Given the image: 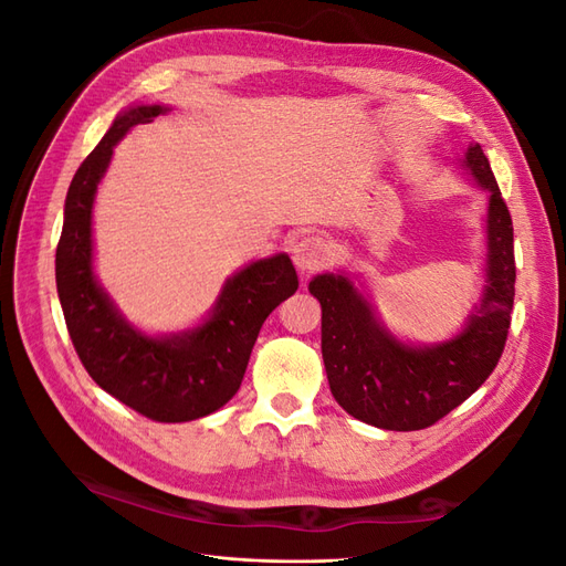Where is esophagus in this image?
Masks as SVG:
<instances>
[{
	"mask_svg": "<svg viewBox=\"0 0 566 566\" xmlns=\"http://www.w3.org/2000/svg\"><path fill=\"white\" fill-rule=\"evenodd\" d=\"M331 260V245L321 235H302L293 245V262L300 271H312Z\"/></svg>",
	"mask_w": 566,
	"mask_h": 566,
	"instance_id": "esophagus-1",
	"label": "esophagus"
}]
</instances>
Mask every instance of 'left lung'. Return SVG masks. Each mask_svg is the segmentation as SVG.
<instances>
[{"mask_svg":"<svg viewBox=\"0 0 566 566\" xmlns=\"http://www.w3.org/2000/svg\"><path fill=\"white\" fill-rule=\"evenodd\" d=\"M460 167L489 191L484 285L460 333L410 345L387 328L358 276L318 273L310 283L321 302V352L333 397L349 416L380 430L434 424L484 385L505 347L515 300L512 219L482 146L470 144Z\"/></svg>","mask_w":566,"mask_h":566,"instance_id":"obj_1","label":"left lung"}]
</instances>
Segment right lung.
I'll return each instance as SVG.
<instances>
[{"instance_id":"add662e5","label":"right lung","mask_w":566,"mask_h":566,"mask_svg":"<svg viewBox=\"0 0 566 566\" xmlns=\"http://www.w3.org/2000/svg\"><path fill=\"white\" fill-rule=\"evenodd\" d=\"M172 111L134 104L119 111L104 139L75 172L56 248V287L67 333L92 380L150 420L188 422L214 413L243 382L254 339L300 285L285 252L235 271L193 328L148 335L132 325L94 273V198L113 148L136 127Z\"/></svg>"}]
</instances>
